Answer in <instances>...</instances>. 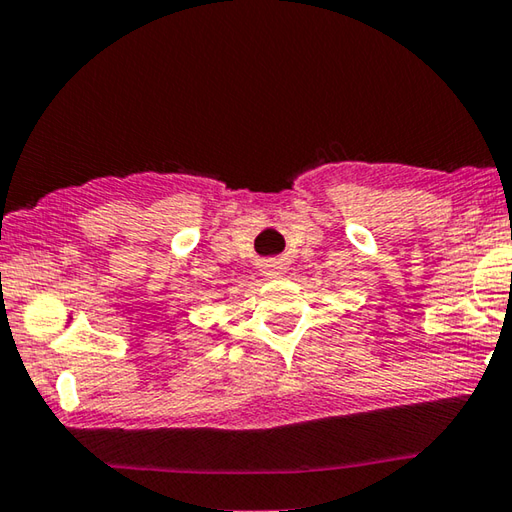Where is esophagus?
<instances>
[{
	"mask_svg": "<svg viewBox=\"0 0 512 512\" xmlns=\"http://www.w3.org/2000/svg\"><path fill=\"white\" fill-rule=\"evenodd\" d=\"M282 262H268L266 266H264V273L266 275H271V277H277V275H282Z\"/></svg>",
	"mask_w": 512,
	"mask_h": 512,
	"instance_id": "obj_1",
	"label": "esophagus"
}]
</instances>
